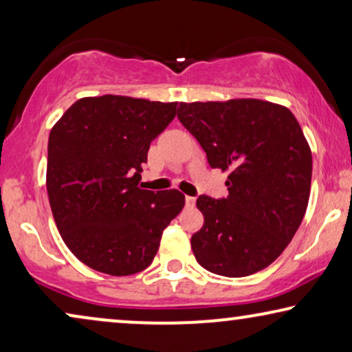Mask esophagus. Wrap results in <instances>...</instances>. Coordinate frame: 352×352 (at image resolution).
I'll return each instance as SVG.
<instances>
[{
  "mask_svg": "<svg viewBox=\"0 0 352 352\" xmlns=\"http://www.w3.org/2000/svg\"><path fill=\"white\" fill-rule=\"evenodd\" d=\"M186 205H187V206H194V205H195V197L187 195V197H186Z\"/></svg>",
  "mask_w": 352,
  "mask_h": 352,
  "instance_id": "esophagus-1",
  "label": "esophagus"
}]
</instances>
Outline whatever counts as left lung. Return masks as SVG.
Listing matches in <instances>:
<instances>
[{
  "instance_id": "8db88e82",
  "label": "left lung",
  "mask_w": 352,
  "mask_h": 352,
  "mask_svg": "<svg viewBox=\"0 0 352 352\" xmlns=\"http://www.w3.org/2000/svg\"><path fill=\"white\" fill-rule=\"evenodd\" d=\"M177 118L229 171L228 199H197L204 228L190 239L201 267L226 277L261 271L280 256L305 218L312 155L300 123L283 105L261 99L181 102Z\"/></svg>"
}]
</instances>
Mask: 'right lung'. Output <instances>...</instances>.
I'll return each mask as SVG.
<instances>
[{
  "instance_id": "right-lung-1",
  "label": "right lung",
  "mask_w": 352,
  "mask_h": 352,
  "mask_svg": "<svg viewBox=\"0 0 352 352\" xmlns=\"http://www.w3.org/2000/svg\"><path fill=\"white\" fill-rule=\"evenodd\" d=\"M177 102L105 94L78 99L51 129L46 189L56 226L81 263L110 276L151 266L184 208L179 190L139 187L151 142Z\"/></svg>"
}]
</instances>
